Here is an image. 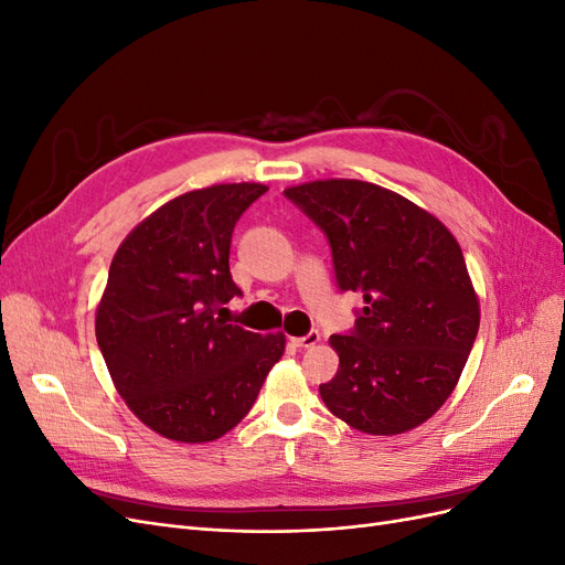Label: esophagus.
<instances>
[{
	"mask_svg": "<svg viewBox=\"0 0 565 565\" xmlns=\"http://www.w3.org/2000/svg\"><path fill=\"white\" fill-rule=\"evenodd\" d=\"M318 341H320V332L318 330H311L306 337H292V344L299 347V349H311V347L318 344Z\"/></svg>",
	"mask_w": 565,
	"mask_h": 565,
	"instance_id": "1",
	"label": "esophagus"
}]
</instances>
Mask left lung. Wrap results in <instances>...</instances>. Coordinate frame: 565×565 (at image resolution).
Segmentation results:
<instances>
[{
	"label": "left lung",
	"instance_id": "left-lung-1",
	"mask_svg": "<svg viewBox=\"0 0 565 565\" xmlns=\"http://www.w3.org/2000/svg\"><path fill=\"white\" fill-rule=\"evenodd\" d=\"M285 195L324 231L339 287L363 297L351 334H332L330 413L372 436L434 417L467 365L481 306L455 235L419 204L377 183L320 179Z\"/></svg>",
	"mask_w": 565,
	"mask_h": 565
}]
</instances>
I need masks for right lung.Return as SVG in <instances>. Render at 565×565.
I'll return each instance as SVG.
<instances>
[{"mask_svg": "<svg viewBox=\"0 0 565 565\" xmlns=\"http://www.w3.org/2000/svg\"><path fill=\"white\" fill-rule=\"evenodd\" d=\"M264 183H216L164 202L117 247L96 306V341L119 396L148 429L210 443L249 413L285 334L214 318L241 289L228 254L235 221Z\"/></svg>", "mask_w": 565, "mask_h": 565, "instance_id": "right-lung-1", "label": "right lung"}]
</instances>
